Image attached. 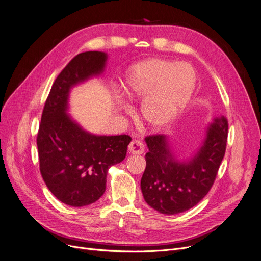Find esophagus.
I'll list each match as a JSON object with an SVG mask.
<instances>
[{"instance_id": "34e87169", "label": "esophagus", "mask_w": 261, "mask_h": 261, "mask_svg": "<svg viewBox=\"0 0 261 261\" xmlns=\"http://www.w3.org/2000/svg\"><path fill=\"white\" fill-rule=\"evenodd\" d=\"M128 151L134 155H141L144 151V146L141 141L133 140L128 145Z\"/></svg>"}]
</instances>
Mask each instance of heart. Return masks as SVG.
Instances as JSON below:
<instances>
[{
  "label": "heart",
  "instance_id": "obj_1",
  "mask_svg": "<svg viewBox=\"0 0 261 261\" xmlns=\"http://www.w3.org/2000/svg\"><path fill=\"white\" fill-rule=\"evenodd\" d=\"M195 86L196 73L191 65L152 58L125 72L120 91L128 102L143 100L141 117L149 126L161 128L186 109Z\"/></svg>",
  "mask_w": 261,
  "mask_h": 261
}]
</instances>
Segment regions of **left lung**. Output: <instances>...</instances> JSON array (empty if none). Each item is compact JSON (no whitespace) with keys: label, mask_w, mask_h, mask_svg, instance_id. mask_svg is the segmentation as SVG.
<instances>
[{"label":"left lung","mask_w":261,"mask_h":261,"mask_svg":"<svg viewBox=\"0 0 261 261\" xmlns=\"http://www.w3.org/2000/svg\"><path fill=\"white\" fill-rule=\"evenodd\" d=\"M227 120L214 118L205 139L188 161H179L164 135L145 138L148 152L141 178V191L146 203L166 215L186 212L201 201L216 179L225 154Z\"/></svg>","instance_id":"left-lung-1"}]
</instances>
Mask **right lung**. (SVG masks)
I'll list each match as a JSON object with an SVG mask.
<instances>
[{"label":"right lung","mask_w":261,"mask_h":261,"mask_svg":"<svg viewBox=\"0 0 261 261\" xmlns=\"http://www.w3.org/2000/svg\"><path fill=\"white\" fill-rule=\"evenodd\" d=\"M107 55H76L59 73L45 102L37 136L40 172L45 185L61 202L80 207L104 194L112 165L123 161L132 138L97 136L84 130L67 114L70 89L100 75Z\"/></svg>","instance_id":"1"}]
</instances>
